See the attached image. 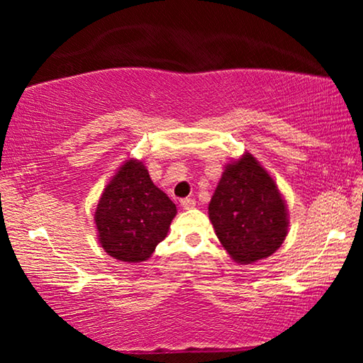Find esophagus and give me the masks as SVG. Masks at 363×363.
Wrapping results in <instances>:
<instances>
[{"label": "esophagus", "instance_id": "1", "mask_svg": "<svg viewBox=\"0 0 363 363\" xmlns=\"http://www.w3.org/2000/svg\"><path fill=\"white\" fill-rule=\"evenodd\" d=\"M181 206L184 208V210H192V208H195V200L184 199V200H181Z\"/></svg>", "mask_w": 363, "mask_h": 363}]
</instances>
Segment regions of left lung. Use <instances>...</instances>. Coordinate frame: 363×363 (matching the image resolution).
Masks as SVG:
<instances>
[{"mask_svg":"<svg viewBox=\"0 0 363 363\" xmlns=\"http://www.w3.org/2000/svg\"><path fill=\"white\" fill-rule=\"evenodd\" d=\"M208 211L219 242L240 264L274 255L286 237L285 201L251 153L224 169Z\"/></svg>","mask_w":363,"mask_h":363,"instance_id":"1","label":"left lung"}]
</instances>
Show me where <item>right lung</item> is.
Masks as SVG:
<instances>
[{
	"label": "right lung",
	"mask_w": 363,
	"mask_h": 363,
	"mask_svg": "<svg viewBox=\"0 0 363 363\" xmlns=\"http://www.w3.org/2000/svg\"><path fill=\"white\" fill-rule=\"evenodd\" d=\"M174 216L176 205L152 182L143 162L128 160L104 189L96 227L110 256L140 262L167 237Z\"/></svg>",
	"instance_id": "obj_1"
}]
</instances>
